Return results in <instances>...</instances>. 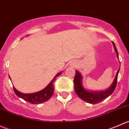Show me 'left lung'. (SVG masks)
Wrapping results in <instances>:
<instances>
[{
  "instance_id": "left-lung-1",
  "label": "left lung",
  "mask_w": 129,
  "mask_h": 129,
  "mask_svg": "<svg viewBox=\"0 0 129 129\" xmlns=\"http://www.w3.org/2000/svg\"><path fill=\"white\" fill-rule=\"evenodd\" d=\"M113 45H114V49H115V52L117 53V56L119 58V54H118L117 50L116 47H115V44L114 42H113ZM119 70H120V68H119V71L117 72L116 77H115L114 82H113L112 85L110 86V87L107 90L99 92H91L84 89L83 88L82 85L81 74L78 71H76L74 80V90L75 91V93L82 100L85 101L86 102H88V103L95 104L102 102V101L107 98L109 95H110L114 92V91L115 90L117 85V77Z\"/></svg>"
}]
</instances>
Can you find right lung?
I'll use <instances>...</instances> for the list:
<instances>
[{"label": "right lung", "instance_id": "add662e5", "mask_svg": "<svg viewBox=\"0 0 129 129\" xmlns=\"http://www.w3.org/2000/svg\"><path fill=\"white\" fill-rule=\"evenodd\" d=\"M60 74V72L57 74L56 76L54 78V79L50 82V84L45 89H43L42 90L40 91V92H36V93L25 94V93H22L21 92H19L18 90H17L14 87H13V89H14V92H15V94L18 97L24 99V101H27V102H29L30 104H39L43 103V102L47 101L52 96L54 91V81H55L56 77L59 76Z\"/></svg>", "mask_w": 129, "mask_h": 129}]
</instances>
